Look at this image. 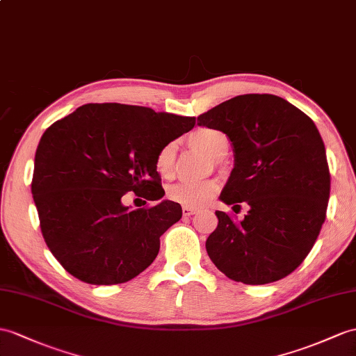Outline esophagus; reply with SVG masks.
<instances>
[{
	"mask_svg": "<svg viewBox=\"0 0 356 356\" xmlns=\"http://www.w3.org/2000/svg\"><path fill=\"white\" fill-rule=\"evenodd\" d=\"M195 213H197L196 208H193V207H183V214L186 216V218H188V216H193Z\"/></svg>",
	"mask_w": 356,
	"mask_h": 356,
	"instance_id": "34e87169",
	"label": "esophagus"
}]
</instances>
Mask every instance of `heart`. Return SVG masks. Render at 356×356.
Here are the masks:
<instances>
[{
    "mask_svg": "<svg viewBox=\"0 0 356 356\" xmlns=\"http://www.w3.org/2000/svg\"><path fill=\"white\" fill-rule=\"evenodd\" d=\"M188 145L192 148L207 154L211 160H220L229 149V137L220 129L199 128L188 136ZM177 148L175 143H168L155 157V169L163 178H170L175 173ZM219 183L216 179L202 183H178L169 187L168 197L173 202L184 207H201L219 193Z\"/></svg>",
    "mask_w": 356,
    "mask_h": 356,
    "instance_id": "heart-1",
    "label": "heart"
}]
</instances>
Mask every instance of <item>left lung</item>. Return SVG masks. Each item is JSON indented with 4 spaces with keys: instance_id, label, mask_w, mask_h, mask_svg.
I'll use <instances>...</instances> for the list:
<instances>
[{
    "instance_id": "1",
    "label": "left lung",
    "mask_w": 356,
    "mask_h": 356,
    "mask_svg": "<svg viewBox=\"0 0 356 356\" xmlns=\"http://www.w3.org/2000/svg\"><path fill=\"white\" fill-rule=\"evenodd\" d=\"M197 125L229 137L234 169L220 201L249 211L241 222L216 211L207 238L211 261L249 285L280 281L313 249L326 218L331 175L322 137L305 113L284 98L248 93L197 116Z\"/></svg>"
}]
</instances>
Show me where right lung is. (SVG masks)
Instances as JSON below:
<instances>
[{
    "mask_svg": "<svg viewBox=\"0 0 356 356\" xmlns=\"http://www.w3.org/2000/svg\"><path fill=\"white\" fill-rule=\"evenodd\" d=\"M195 118L127 104H86L43 133L31 193L42 236L65 270L95 285L122 284L149 267L183 210L173 201L129 210L122 196H164L155 157Z\"/></svg>",
    "mask_w": 356,
    "mask_h": 356,
    "instance_id": "add662e5",
    "label": "right lung"
}]
</instances>
